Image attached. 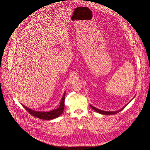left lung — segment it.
<instances>
[{"label":"left lung","mask_w":150,"mask_h":150,"mask_svg":"<svg viewBox=\"0 0 150 150\" xmlns=\"http://www.w3.org/2000/svg\"><path fill=\"white\" fill-rule=\"evenodd\" d=\"M131 100H130V101H131ZM128 103L126 104L125 106H124L121 109L117 110V111H103V110H100V109H97V108H95V107L91 106V105H90V107L91 108V109H92L93 110H94L95 111H96V112H98V113H100V114H103V115H112V114H117L118 112H120L121 110H123V109L128 105Z\"/></svg>","instance_id":"left-lung-1"}]
</instances>
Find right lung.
<instances>
[{
    "label": "right lung",
    "mask_w": 150,
    "mask_h": 150,
    "mask_svg": "<svg viewBox=\"0 0 150 150\" xmlns=\"http://www.w3.org/2000/svg\"><path fill=\"white\" fill-rule=\"evenodd\" d=\"M65 91L62 96V97L60 102V106L56 109L51 110L50 111H38L35 110H32L30 108H28L27 106L24 105H21L23 106V108L28 111L30 112V115L35 117L36 118H40L41 120H51L59 117L60 115L62 113L64 109V100H65Z\"/></svg>",
    "instance_id": "add662e5"
}]
</instances>
